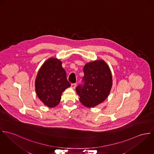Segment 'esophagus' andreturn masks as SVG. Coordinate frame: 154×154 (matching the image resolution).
<instances>
[{
  "instance_id": "esophagus-1",
  "label": "esophagus",
  "mask_w": 154,
  "mask_h": 154,
  "mask_svg": "<svg viewBox=\"0 0 154 154\" xmlns=\"http://www.w3.org/2000/svg\"><path fill=\"white\" fill-rule=\"evenodd\" d=\"M75 86H76V85L75 84H71V87L72 88H75Z\"/></svg>"
}]
</instances>
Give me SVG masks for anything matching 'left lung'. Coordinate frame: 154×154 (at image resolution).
<instances>
[{
	"label": "left lung",
	"instance_id": "obj_1",
	"mask_svg": "<svg viewBox=\"0 0 154 154\" xmlns=\"http://www.w3.org/2000/svg\"><path fill=\"white\" fill-rule=\"evenodd\" d=\"M84 85L75 90L80 101L87 107H93L104 101L112 87V75L107 63L103 60L87 63L83 69Z\"/></svg>",
	"mask_w": 154,
	"mask_h": 154
}]
</instances>
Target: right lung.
<instances>
[{
  "label": "right lung",
  "mask_w": 154,
  "mask_h": 154,
  "mask_svg": "<svg viewBox=\"0 0 154 154\" xmlns=\"http://www.w3.org/2000/svg\"><path fill=\"white\" fill-rule=\"evenodd\" d=\"M70 86L62 61L56 58L45 61L39 69L35 82L38 97L51 108L59 104L63 92Z\"/></svg>",
  "instance_id": "right-lung-1"
}]
</instances>
